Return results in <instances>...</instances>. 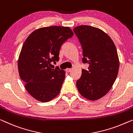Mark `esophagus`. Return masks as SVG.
I'll list each match as a JSON object with an SVG mask.
<instances>
[{
    "instance_id": "34e87169",
    "label": "esophagus",
    "mask_w": 133,
    "mask_h": 133,
    "mask_svg": "<svg viewBox=\"0 0 133 133\" xmlns=\"http://www.w3.org/2000/svg\"><path fill=\"white\" fill-rule=\"evenodd\" d=\"M71 70H72V69H71V68H66V69H65L66 72H70V71H71Z\"/></svg>"
}]
</instances>
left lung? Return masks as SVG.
<instances>
[{"label": "left lung", "instance_id": "8db88e82", "mask_svg": "<svg viewBox=\"0 0 133 133\" xmlns=\"http://www.w3.org/2000/svg\"><path fill=\"white\" fill-rule=\"evenodd\" d=\"M83 49V69L76 85L80 95L90 101H97L107 95L117 77L119 58L111 38L102 30L89 25L74 28Z\"/></svg>", "mask_w": 133, "mask_h": 133}]
</instances>
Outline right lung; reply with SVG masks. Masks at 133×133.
<instances>
[{
  "label": "right lung",
  "instance_id": "obj_1",
  "mask_svg": "<svg viewBox=\"0 0 133 133\" xmlns=\"http://www.w3.org/2000/svg\"><path fill=\"white\" fill-rule=\"evenodd\" d=\"M74 33L68 26H52L36 30L26 38L18 61L21 79L34 99L48 102L59 95L65 72L52 69L51 63L59 59L62 44Z\"/></svg>",
  "mask_w": 133,
  "mask_h": 133
}]
</instances>
